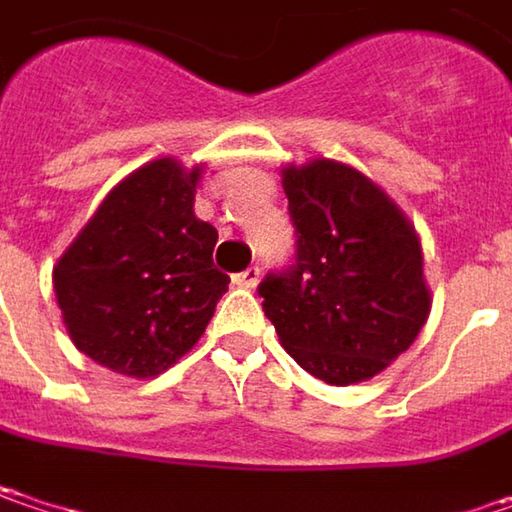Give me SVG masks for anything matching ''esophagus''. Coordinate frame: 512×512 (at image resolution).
I'll use <instances>...</instances> for the list:
<instances>
[{"mask_svg":"<svg viewBox=\"0 0 512 512\" xmlns=\"http://www.w3.org/2000/svg\"><path fill=\"white\" fill-rule=\"evenodd\" d=\"M234 284L243 286V289H255V286L260 284V266H249L246 272L234 275Z\"/></svg>","mask_w":512,"mask_h":512,"instance_id":"34e87169","label":"esophagus"}]
</instances>
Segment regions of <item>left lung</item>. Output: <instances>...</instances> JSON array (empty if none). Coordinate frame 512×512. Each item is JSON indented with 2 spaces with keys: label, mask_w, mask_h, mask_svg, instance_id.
I'll return each instance as SVG.
<instances>
[{
  "label": "left lung",
  "mask_w": 512,
  "mask_h": 512,
  "mask_svg": "<svg viewBox=\"0 0 512 512\" xmlns=\"http://www.w3.org/2000/svg\"><path fill=\"white\" fill-rule=\"evenodd\" d=\"M295 263L257 286L286 353L327 385L382 374L423 330L432 292L420 234L362 170L313 159L281 167Z\"/></svg>",
  "instance_id": "1"
}]
</instances>
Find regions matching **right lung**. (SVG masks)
Here are the masks:
<instances>
[{
    "label": "right lung",
    "instance_id": "add662e5",
    "mask_svg": "<svg viewBox=\"0 0 512 512\" xmlns=\"http://www.w3.org/2000/svg\"><path fill=\"white\" fill-rule=\"evenodd\" d=\"M199 176L202 165L173 156L141 165L54 263L69 339L115 374H165L199 342L228 289L211 257L217 228L194 214Z\"/></svg>",
    "mask_w": 512,
    "mask_h": 512
}]
</instances>
